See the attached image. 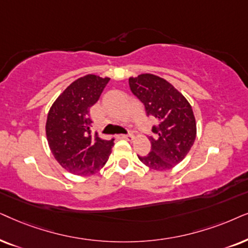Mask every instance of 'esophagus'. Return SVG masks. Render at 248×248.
<instances>
[{"instance_id":"esophagus-1","label":"esophagus","mask_w":248,"mask_h":248,"mask_svg":"<svg viewBox=\"0 0 248 248\" xmlns=\"http://www.w3.org/2000/svg\"><path fill=\"white\" fill-rule=\"evenodd\" d=\"M119 137L124 138V140H129V141L134 140V138H135L134 135H131V134H128V135H120V136H119Z\"/></svg>"}]
</instances>
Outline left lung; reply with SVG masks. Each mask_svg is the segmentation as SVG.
I'll return each instance as SVG.
<instances>
[{
  "instance_id": "8db88e82",
  "label": "left lung",
  "mask_w": 248,
  "mask_h": 248,
  "mask_svg": "<svg viewBox=\"0 0 248 248\" xmlns=\"http://www.w3.org/2000/svg\"><path fill=\"white\" fill-rule=\"evenodd\" d=\"M130 91L144 104L156 126L150 136L151 152L138 158L152 170L167 171L184 160L196 138V121L186 97L169 81L152 74L129 78Z\"/></svg>"
}]
</instances>
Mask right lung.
<instances>
[{
    "label": "right lung",
    "mask_w": 248,
    "mask_h": 248,
    "mask_svg": "<svg viewBox=\"0 0 248 248\" xmlns=\"http://www.w3.org/2000/svg\"><path fill=\"white\" fill-rule=\"evenodd\" d=\"M110 78L87 75L68 86L49 108L46 137L55 160L77 176L96 173L105 166L113 138L92 134L90 108L96 103Z\"/></svg>",
    "instance_id": "obj_1"
}]
</instances>
